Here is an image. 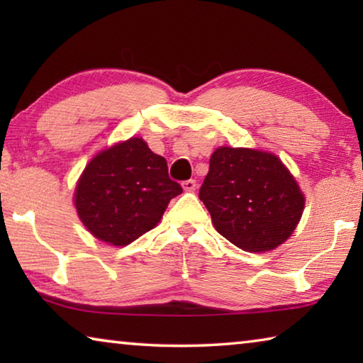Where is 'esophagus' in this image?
Masks as SVG:
<instances>
[{"mask_svg": "<svg viewBox=\"0 0 363 363\" xmlns=\"http://www.w3.org/2000/svg\"><path fill=\"white\" fill-rule=\"evenodd\" d=\"M182 189L186 190V192H194V190L196 189V181H194V179L184 181L182 182Z\"/></svg>", "mask_w": 363, "mask_h": 363, "instance_id": "1", "label": "esophagus"}]
</instances>
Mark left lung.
<instances>
[{
	"mask_svg": "<svg viewBox=\"0 0 363 363\" xmlns=\"http://www.w3.org/2000/svg\"><path fill=\"white\" fill-rule=\"evenodd\" d=\"M199 196L220 235L250 253L284 243L304 210V195L280 158L255 149L214 150Z\"/></svg>",
	"mask_w": 363,
	"mask_h": 363,
	"instance_id": "obj_1",
	"label": "left lung"
}]
</instances>
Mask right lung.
Instances as JSON below:
<instances>
[{
    "label": "right lung",
    "instance_id": "obj_1",
    "mask_svg": "<svg viewBox=\"0 0 363 363\" xmlns=\"http://www.w3.org/2000/svg\"><path fill=\"white\" fill-rule=\"evenodd\" d=\"M179 194L182 187L169 179L167 160L140 138H131L86 164L75 189V206L96 238L126 247L153 229Z\"/></svg>",
    "mask_w": 363,
    "mask_h": 363
}]
</instances>
